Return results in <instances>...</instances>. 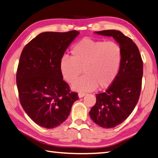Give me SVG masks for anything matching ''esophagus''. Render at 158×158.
<instances>
[{"instance_id": "1", "label": "esophagus", "mask_w": 158, "mask_h": 158, "mask_svg": "<svg viewBox=\"0 0 158 158\" xmlns=\"http://www.w3.org/2000/svg\"><path fill=\"white\" fill-rule=\"evenodd\" d=\"M85 95H86V93H81V92L79 93V94H78V95H79V98H83V97H84V96H85Z\"/></svg>"}]
</instances>
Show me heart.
<instances>
[{
	"instance_id": "b5f03b06",
	"label": "heart",
	"mask_w": 158,
	"mask_h": 158,
	"mask_svg": "<svg viewBox=\"0 0 158 158\" xmlns=\"http://www.w3.org/2000/svg\"><path fill=\"white\" fill-rule=\"evenodd\" d=\"M71 58L63 56L59 63L63 79L72 84L81 75H85L73 85L79 91H91L99 86L106 89L113 84L121 68L123 52L114 41L84 38L74 45Z\"/></svg>"
}]
</instances>
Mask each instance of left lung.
I'll list each match as a JSON object with an SVG mask.
<instances>
[{"label":"left lung","instance_id":"8db88e82","mask_svg":"<svg viewBox=\"0 0 158 158\" xmlns=\"http://www.w3.org/2000/svg\"><path fill=\"white\" fill-rule=\"evenodd\" d=\"M95 33L113 37L123 52L116 80L105 92L96 94V103L89 112L95 123L104 128H112L126 120L137 105L142 84L143 60L136 44L121 31L106 30Z\"/></svg>","mask_w":158,"mask_h":158}]
</instances>
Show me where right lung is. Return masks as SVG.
I'll return each instance as SVG.
<instances>
[{"instance_id":"add662e5","label":"right lung","mask_w":158,"mask_h":158,"mask_svg":"<svg viewBox=\"0 0 158 158\" xmlns=\"http://www.w3.org/2000/svg\"><path fill=\"white\" fill-rule=\"evenodd\" d=\"M79 32H44L26 45L17 71L19 98L33 121L48 129L68 118L78 93L63 81L59 63Z\"/></svg>"}]
</instances>
